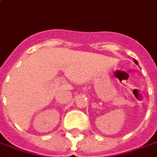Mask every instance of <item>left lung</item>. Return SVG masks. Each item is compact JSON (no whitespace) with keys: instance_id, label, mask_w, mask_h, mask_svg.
I'll return each mask as SVG.
<instances>
[{"instance_id":"left-lung-1","label":"left lung","mask_w":157,"mask_h":157,"mask_svg":"<svg viewBox=\"0 0 157 157\" xmlns=\"http://www.w3.org/2000/svg\"><path fill=\"white\" fill-rule=\"evenodd\" d=\"M134 62H135V64H138V63H137V61H136V59H134Z\"/></svg>"}]
</instances>
